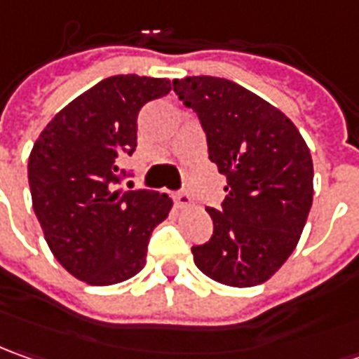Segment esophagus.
Instances as JSON below:
<instances>
[{
  "instance_id": "34e87169",
  "label": "esophagus",
  "mask_w": 359,
  "mask_h": 359,
  "mask_svg": "<svg viewBox=\"0 0 359 359\" xmlns=\"http://www.w3.org/2000/svg\"><path fill=\"white\" fill-rule=\"evenodd\" d=\"M191 203H192L191 194H189L187 191L175 192V204H177L179 208H187V206H191Z\"/></svg>"
}]
</instances>
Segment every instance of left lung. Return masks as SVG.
<instances>
[{"instance_id": "1", "label": "left lung", "mask_w": 359, "mask_h": 359, "mask_svg": "<svg viewBox=\"0 0 359 359\" xmlns=\"http://www.w3.org/2000/svg\"><path fill=\"white\" fill-rule=\"evenodd\" d=\"M203 125L208 158L226 175V198L208 206L212 236L192 246L194 264L226 286L262 284L300 241L314 194L312 156L282 111L234 81L196 75L172 81Z\"/></svg>"}]
</instances>
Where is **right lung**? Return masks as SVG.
<instances>
[{"mask_svg": "<svg viewBox=\"0 0 359 359\" xmlns=\"http://www.w3.org/2000/svg\"><path fill=\"white\" fill-rule=\"evenodd\" d=\"M170 81L113 75L57 113L33 144L27 177L35 217L57 262L93 286L139 274L156 224L172 201L155 191H121V161L137 149L142 105Z\"/></svg>", "mask_w": 359, "mask_h": 359, "instance_id": "obj_1", "label": "right lung"}]
</instances>
